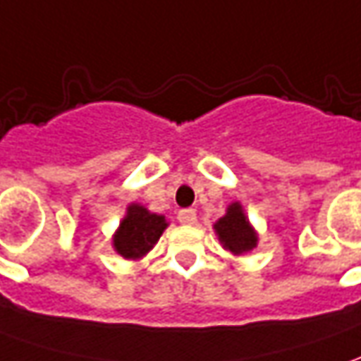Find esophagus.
<instances>
[{"instance_id": "esophagus-1", "label": "esophagus", "mask_w": 361, "mask_h": 361, "mask_svg": "<svg viewBox=\"0 0 361 361\" xmlns=\"http://www.w3.org/2000/svg\"><path fill=\"white\" fill-rule=\"evenodd\" d=\"M178 221L183 223V225H193L197 221V213H195V209H181L178 213Z\"/></svg>"}]
</instances>
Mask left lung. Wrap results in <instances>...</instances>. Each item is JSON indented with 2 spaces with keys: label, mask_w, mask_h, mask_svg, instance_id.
<instances>
[{
  "label": "left lung",
  "mask_w": 361,
  "mask_h": 361,
  "mask_svg": "<svg viewBox=\"0 0 361 361\" xmlns=\"http://www.w3.org/2000/svg\"><path fill=\"white\" fill-rule=\"evenodd\" d=\"M213 229L223 249L237 257L251 252L259 245V233L255 231L239 201H233L227 205V212L213 223Z\"/></svg>",
  "instance_id": "left-lung-1"
}]
</instances>
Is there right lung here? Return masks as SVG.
Listing matches in <instances>:
<instances>
[{
    "mask_svg": "<svg viewBox=\"0 0 361 361\" xmlns=\"http://www.w3.org/2000/svg\"><path fill=\"white\" fill-rule=\"evenodd\" d=\"M168 225L170 223L160 213H152L140 203H130L112 235V249L128 261H140L160 241Z\"/></svg>",
    "mask_w": 361,
    "mask_h": 361,
    "instance_id": "right-lung-1",
    "label": "right lung"
}]
</instances>
